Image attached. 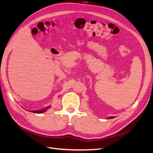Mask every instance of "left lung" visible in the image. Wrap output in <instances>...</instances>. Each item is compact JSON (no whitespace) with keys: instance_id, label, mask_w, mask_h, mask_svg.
Listing matches in <instances>:
<instances>
[{"instance_id":"obj_1","label":"left lung","mask_w":153,"mask_h":153,"mask_svg":"<svg viewBox=\"0 0 153 153\" xmlns=\"http://www.w3.org/2000/svg\"><path fill=\"white\" fill-rule=\"evenodd\" d=\"M113 118H114V117H109V119H113Z\"/></svg>"}]
</instances>
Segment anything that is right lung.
<instances>
[{"instance_id": "obj_1", "label": "right lung", "mask_w": 153, "mask_h": 153, "mask_svg": "<svg viewBox=\"0 0 153 153\" xmlns=\"http://www.w3.org/2000/svg\"><path fill=\"white\" fill-rule=\"evenodd\" d=\"M50 107V106H47V108H44V109H43V110H31L30 112L36 113V114H41V113H43V112H45V111L47 110V109H48Z\"/></svg>"}]
</instances>
